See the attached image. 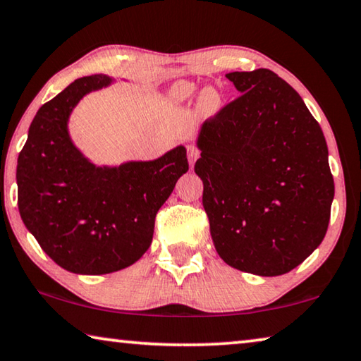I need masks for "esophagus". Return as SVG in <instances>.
Wrapping results in <instances>:
<instances>
[{"label": "esophagus", "instance_id": "1", "mask_svg": "<svg viewBox=\"0 0 361 361\" xmlns=\"http://www.w3.org/2000/svg\"><path fill=\"white\" fill-rule=\"evenodd\" d=\"M188 159H190V165L191 169L194 167V162L199 159V151L196 146H188Z\"/></svg>", "mask_w": 361, "mask_h": 361}]
</instances>
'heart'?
<instances>
[{
    "instance_id": "obj_1",
    "label": "heart",
    "mask_w": 361,
    "mask_h": 361,
    "mask_svg": "<svg viewBox=\"0 0 361 361\" xmlns=\"http://www.w3.org/2000/svg\"><path fill=\"white\" fill-rule=\"evenodd\" d=\"M196 93V85L191 82H178L170 88V99L176 102V104H183V102L190 101L192 94ZM199 104L205 111H215L220 106V96L214 88H205L199 94Z\"/></svg>"
}]
</instances>
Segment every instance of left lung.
Listing matches in <instances>:
<instances>
[{
  "label": "left lung",
  "instance_id": "obj_1",
  "mask_svg": "<svg viewBox=\"0 0 361 361\" xmlns=\"http://www.w3.org/2000/svg\"><path fill=\"white\" fill-rule=\"evenodd\" d=\"M226 78L241 96L205 120L196 141L212 241L236 270L279 276L328 230V146L304 99L276 73L257 68Z\"/></svg>",
  "mask_w": 361,
  "mask_h": 361
}]
</instances>
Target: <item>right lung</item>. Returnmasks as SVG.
Here are the masks:
<instances>
[{
  "instance_id": "right-lung-1",
  "label": "right lung",
  "mask_w": 361,
  "mask_h": 361,
  "mask_svg": "<svg viewBox=\"0 0 361 361\" xmlns=\"http://www.w3.org/2000/svg\"><path fill=\"white\" fill-rule=\"evenodd\" d=\"M107 75L82 77L38 109L17 159L20 219L57 265L106 274L149 249L159 209L190 165L186 147L156 160L96 165L73 145L68 118L83 96L109 87Z\"/></svg>"
}]
</instances>
